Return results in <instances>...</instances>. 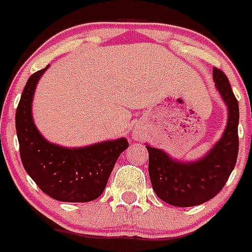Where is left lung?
I'll use <instances>...</instances> for the list:
<instances>
[{
	"label": "left lung",
	"instance_id": "8db88e82",
	"mask_svg": "<svg viewBox=\"0 0 252 252\" xmlns=\"http://www.w3.org/2000/svg\"><path fill=\"white\" fill-rule=\"evenodd\" d=\"M218 92L228 107V122L221 140L206 157L194 162H179L159 149L149 151V175L154 192L161 201L175 207H193L212 199L230 178L239 154V102L228 78L213 68Z\"/></svg>",
	"mask_w": 252,
	"mask_h": 252
}]
</instances>
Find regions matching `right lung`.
<instances>
[{"mask_svg":"<svg viewBox=\"0 0 252 252\" xmlns=\"http://www.w3.org/2000/svg\"><path fill=\"white\" fill-rule=\"evenodd\" d=\"M48 66L29 78L17 106L15 120L21 161L49 197L62 202H91L103 193L111 171L128 142L119 139L66 149L46 141L35 127L31 102L37 81Z\"/></svg>","mask_w":252,"mask_h":252,"instance_id":"1","label":"right lung"}]
</instances>
